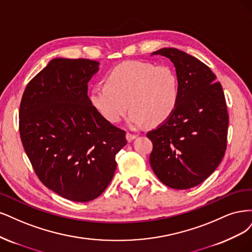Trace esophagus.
<instances>
[{
    "label": "esophagus",
    "mask_w": 252,
    "mask_h": 252,
    "mask_svg": "<svg viewBox=\"0 0 252 252\" xmlns=\"http://www.w3.org/2000/svg\"><path fill=\"white\" fill-rule=\"evenodd\" d=\"M126 140L128 141V142H131L132 140H134L135 139V138L137 137L135 134H132V133H126Z\"/></svg>",
    "instance_id": "obj_1"
}]
</instances>
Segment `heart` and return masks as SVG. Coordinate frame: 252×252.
Returning <instances> with one entry per match:
<instances>
[{"mask_svg":"<svg viewBox=\"0 0 252 252\" xmlns=\"http://www.w3.org/2000/svg\"><path fill=\"white\" fill-rule=\"evenodd\" d=\"M179 97V78L173 68L135 61L117 64L107 74L105 85L90 93L93 107L109 123H119L129 107L132 127L165 123L177 109Z\"/></svg>","mask_w":252,"mask_h":252,"instance_id":"heart-1","label":"heart"}]
</instances>
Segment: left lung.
Returning a JSON list of instances; mask_svg holds the SVG:
<instances>
[{
  "label": "left lung",
  "instance_id": "obj_1",
  "mask_svg": "<svg viewBox=\"0 0 252 252\" xmlns=\"http://www.w3.org/2000/svg\"><path fill=\"white\" fill-rule=\"evenodd\" d=\"M153 54L174 63L180 97L173 115L147 134L150 163L168 188L188 189L206 180L224 157L229 119L224 92L215 73L193 56L175 48Z\"/></svg>",
  "mask_w": 252,
  "mask_h": 252
}]
</instances>
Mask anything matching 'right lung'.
<instances>
[{"label":"right lung","mask_w":252,"mask_h":252,"mask_svg":"<svg viewBox=\"0 0 252 252\" xmlns=\"http://www.w3.org/2000/svg\"><path fill=\"white\" fill-rule=\"evenodd\" d=\"M99 63L54 59L28 83L20 104V135L36 176L64 199L89 202L112 181L126 131L91 103L88 83Z\"/></svg>","instance_id":"right-lung-1"}]
</instances>
